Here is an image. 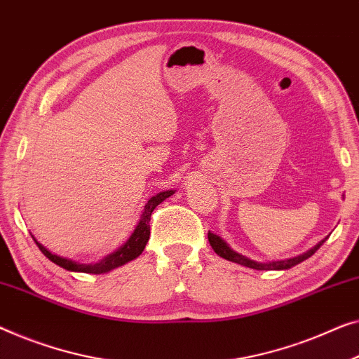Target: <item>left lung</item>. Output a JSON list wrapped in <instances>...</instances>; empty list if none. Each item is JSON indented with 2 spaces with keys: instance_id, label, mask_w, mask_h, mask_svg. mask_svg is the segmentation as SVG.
Segmentation results:
<instances>
[{
  "instance_id": "8db88e82",
  "label": "left lung",
  "mask_w": 359,
  "mask_h": 359,
  "mask_svg": "<svg viewBox=\"0 0 359 359\" xmlns=\"http://www.w3.org/2000/svg\"><path fill=\"white\" fill-rule=\"evenodd\" d=\"M207 236H209V243H210L212 249H214V251L218 254V256L223 257V259H226V261L236 262V264H240V266L249 267V269H256V270H285V269L293 267V266H296V264L303 262V261H306V259H308V257L313 256V254H314L316 251H318V249L322 246V243L325 241V240H324V241H320V243L318 244V246H314L313 249H311V251L304 252V254H301V256H298V257L287 259V261H277V262L262 264V262L251 261V259H248V257L241 256V254L235 252L230 246H228V244H226L225 241L222 240L220 236L214 235V233H210V231H209V233H207Z\"/></svg>"
}]
</instances>
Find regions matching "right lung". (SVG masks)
I'll list each match as a JSON object with an SVG mask.
<instances>
[{
	"instance_id": "1",
	"label": "right lung",
	"mask_w": 359,
	"mask_h": 359,
	"mask_svg": "<svg viewBox=\"0 0 359 359\" xmlns=\"http://www.w3.org/2000/svg\"><path fill=\"white\" fill-rule=\"evenodd\" d=\"M171 194H173V191H165V192H160V194H157V196L150 197V199L147 201V204H145V207H144L141 222H139V225L136 226V230H134V233L128 240V243L124 244V246L119 248L116 252H113L108 257L103 259L102 262L89 264V266H87V264H79V262L71 261V259H65V257L56 256V254H51L48 249L41 246L37 240H35V244H37L40 251L43 252L51 262H55L56 266L63 267L66 270H71V272L105 273V272H108V270H113L119 266H123V264L136 259L139 254H142L145 244H147L149 236H150V223H149L150 215H152L155 207H157L160 202H163L165 199H167V197H170Z\"/></svg>"
}]
</instances>
